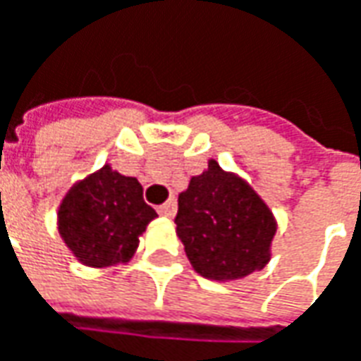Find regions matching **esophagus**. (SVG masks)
Segmentation results:
<instances>
[{
    "mask_svg": "<svg viewBox=\"0 0 361 361\" xmlns=\"http://www.w3.org/2000/svg\"><path fill=\"white\" fill-rule=\"evenodd\" d=\"M176 210H178V206H176V200H173V197H169L165 204H161V206L157 208V212H159L161 216H165V218H171V216H176Z\"/></svg>",
    "mask_w": 361,
    "mask_h": 361,
    "instance_id": "34e87169",
    "label": "esophagus"
}]
</instances>
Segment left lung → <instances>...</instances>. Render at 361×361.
<instances>
[{"label":"left lung","instance_id":"left-lung-1","mask_svg":"<svg viewBox=\"0 0 361 361\" xmlns=\"http://www.w3.org/2000/svg\"><path fill=\"white\" fill-rule=\"evenodd\" d=\"M176 224L188 259L204 279L238 281L273 257V210L248 181L216 159L180 194Z\"/></svg>","mask_w":361,"mask_h":361}]
</instances>
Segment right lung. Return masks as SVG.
<instances>
[{
  "instance_id": "add662e5",
  "label": "right lung",
  "mask_w": 361,
  "mask_h": 361,
  "mask_svg": "<svg viewBox=\"0 0 361 361\" xmlns=\"http://www.w3.org/2000/svg\"><path fill=\"white\" fill-rule=\"evenodd\" d=\"M155 218L139 181L104 164L72 183L58 206L56 226L80 264L104 269L133 259L141 234Z\"/></svg>"
}]
</instances>
